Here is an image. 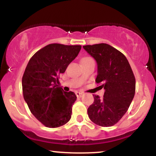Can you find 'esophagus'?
I'll list each match as a JSON object with an SVG mask.
<instances>
[{
    "label": "esophagus",
    "mask_w": 156,
    "mask_h": 156,
    "mask_svg": "<svg viewBox=\"0 0 156 156\" xmlns=\"http://www.w3.org/2000/svg\"><path fill=\"white\" fill-rule=\"evenodd\" d=\"M76 96L78 97V98H80V97L83 96V93H81V92H77L76 93Z\"/></svg>",
    "instance_id": "1"
}]
</instances>
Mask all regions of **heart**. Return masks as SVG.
<instances>
[{"mask_svg": "<svg viewBox=\"0 0 156 156\" xmlns=\"http://www.w3.org/2000/svg\"><path fill=\"white\" fill-rule=\"evenodd\" d=\"M88 58H90V57H84V58H82L81 61L82 60H85V59H88Z\"/></svg>", "mask_w": 156, "mask_h": 156, "instance_id": "b5f03b06", "label": "heart"}]
</instances>
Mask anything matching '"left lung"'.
I'll return each mask as SVG.
<instances>
[{"instance_id": "8db88e82", "label": "left lung", "mask_w": 156, "mask_h": 156, "mask_svg": "<svg viewBox=\"0 0 156 156\" xmlns=\"http://www.w3.org/2000/svg\"><path fill=\"white\" fill-rule=\"evenodd\" d=\"M98 64L95 81L105 89L103 99L94 96L88 108L89 119L96 125L111 127L121 119L129 108L136 91V79L126 57L105 43L83 46Z\"/></svg>"}]
</instances>
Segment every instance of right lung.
<instances>
[{
	"mask_svg": "<svg viewBox=\"0 0 156 156\" xmlns=\"http://www.w3.org/2000/svg\"><path fill=\"white\" fill-rule=\"evenodd\" d=\"M81 49L80 45L50 44L31 57L22 78L23 98L34 117L48 128H58L70 119L77 97L58 85Z\"/></svg>",
	"mask_w": 156,
	"mask_h": 156,
	"instance_id": "1",
	"label": "right lung"
}]
</instances>
